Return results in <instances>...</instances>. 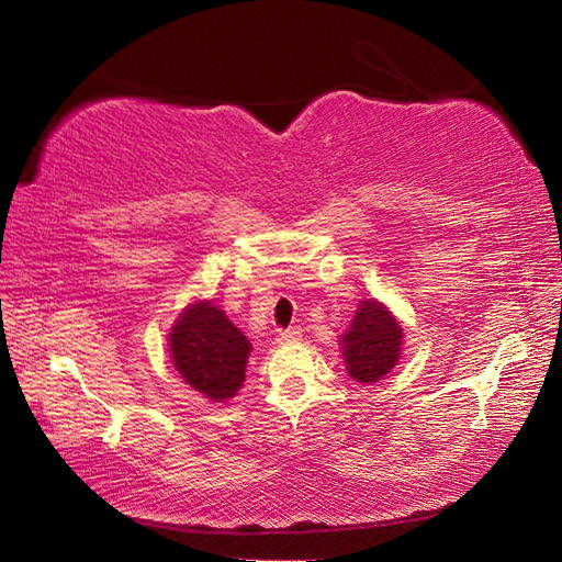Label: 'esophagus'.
Segmentation results:
<instances>
[{
	"label": "esophagus",
	"instance_id": "34e87169",
	"mask_svg": "<svg viewBox=\"0 0 562 562\" xmlns=\"http://www.w3.org/2000/svg\"><path fill=\"white\" fill-rule=\"evenodd\" d=\"M278 340L280 342H296V340H301V331L299 329H284V331L278 334Z\"/></svg>",
	"mask_w": 562,
	"mask_h": 562
}]
</instances>
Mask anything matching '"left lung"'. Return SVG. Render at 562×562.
I'll return each mask as SVG.
<instances>
[{
	"label": "left lung",
	"instance_id": "left-lung-1",
	"mask_svg": "<svg viewBox=\"0 0 562 562\" xmlns=\"http://www.w3.org/2000/svg\"><path fill=\"white\" fill-rule=\"evenodd\" d=\"M402 324L375 299L361 301L350 329L340 336L346 371L357 383H378L402 355Z\"/></svg>",
	"mask_w": 562,
	"mask_h": 562
}]
</instances>
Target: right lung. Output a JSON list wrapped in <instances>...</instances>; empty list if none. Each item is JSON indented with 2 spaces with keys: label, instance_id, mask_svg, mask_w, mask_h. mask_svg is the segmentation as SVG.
<instances>
[{
  "label": "right lung",
  "instance_id": "add662e5",
  "mask_svg": "<svg viewBox=\"0 0 562 562\" xmlns=\"http://www.w3.org/2000/svg\"><path fill=\"white\" fill-rule=\"evenodd\" d=\"M249 340L212 301H198L170 329L172 364L205 400L235 396L245 380Z\"/></svg>",
  "mask_w": 562,
  "mask_h": 562
}]
</instances>
